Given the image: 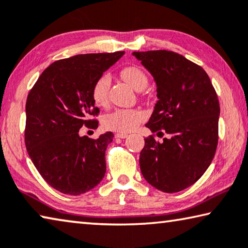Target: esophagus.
<instances>
[{
  "instance_id": "34e87169",
  "label": "esophagus",
  "mask_w": 248,
  "mask_h": 248,
  "mask_svg": "<svg viewBox=\"0 0 248 248\" xmlns=\"http://www.w3.org/2000/svg\"><path fill=\"white\" fill-rule=\"evenodd\" d=\"M127 136H128L127 133H116L115 134L116 139H126Z\"/></svg>"
}]
</instances>
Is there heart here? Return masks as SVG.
Masks as SVG:
<instances>
[{"mask_svg": "<svg viewBox=\"0 0 248 248\" xmlns=\"http://www.w3.org/2000/svg\"><path fill=\"white\" fill-rule=\"evenodd\" d=\"M122 78L136 91H142L147 86L146 74L136 66L125 67L121 72ZM111 85L109 75H102L95 82L92 90V97L95 104L104 108L108 103V90ZM145 113L139 108H117L108 113L103 120V124L108 129L121 133L131 132L145 120Z\"/></svg>", "mask_w": 248, "mask_h": 248, "instance_id": "obj_1", "label": "heart"}]
</instances>
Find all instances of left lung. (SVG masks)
Listing matches in <instances>:
<instances>
[{"mask_svg": "<svg viewBox=\"0 0 248 248\" xmlns=\"http://www.w3.org/2000/svg\"><path fill=\"white\" fill-rule=\"evenodd\" d=\"M153 76L158 101L146 127L170 135L159 143L145 139L140 155V172L147 183L165 193L189 187L205 173L218 140L219 103L203 68L178 53L134 52Z\"/></svg>", "mask_w": 248, "mask_h": 248, "instance_id": "8db88e82", "label": "left lung"}]
</instances>
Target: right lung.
Returning <instances> with one entry per match:
<instances>
[{"mask_svg": "<svg viewBox=\"0 0 248 248\" xmlns=\"http://www.w3.org/2000/svg\"><path fill=\"white\" fill-rule=\"evenodd\" d=\"M124 55L79 54L56 61L37 79L26 101L25 145L34 166L48 185L68 195L94 188L106 172L105 151L113 140L106 132L97 140L79 135L95 128L92 90L106 70Z\"/></svg>", "mask_w": 248, "mask_h": 248, "instance_id": "add662e5", "label": "right lung"}]
</instances>
